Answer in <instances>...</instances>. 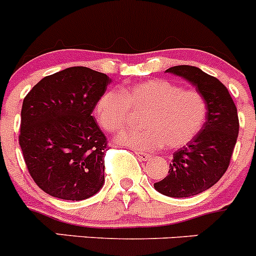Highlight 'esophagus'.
<instances>
[{
	"label": "esophagus",
	"instance_id": "34e87169",
	"mask_svg": "<svg viewBox=\"0 0 256 256\" xmlns=\"http://www.w3.org/2000/svg\"><path fill=\"white\" fill-rule=\"evenodd\" d=\"M136 155L138 156V159L140 162H148L149 159H152V155L146 154V152H136Z\"/></svg>",
	"mask_w": 256,
	"mask_h": 256
}]
</instances>
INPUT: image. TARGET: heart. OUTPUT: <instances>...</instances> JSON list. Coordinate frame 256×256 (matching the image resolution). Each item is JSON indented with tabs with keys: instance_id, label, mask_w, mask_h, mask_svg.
Wrapping results in <instances>:
<instances>
[{
	"instance_id": "heart-1",
	"label": "heart",
	"mask_w": 256,
	"mask_h": 256,
	"mask_svg": "<svg viewBox=\"0 0 256 256\" xmlns=\"http://www.w3.org/2000/svg\"><path fill=\"white\" fill-rule=\"evenodd\" d=\"M129 110L144 112L139 120L144 128L123 130L116 139L139 152H152L164 144L171 149L186 146L201 130L207 114L200 92L160 78L106 92L97 101L94 113L98 124L113 133L124 127Z\"/></svg>"
}]
</instances>
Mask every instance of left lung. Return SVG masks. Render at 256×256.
Returning a JSON list of instances; mask_svg holds the SVG:
<instances>
[{
  "instance_id": "left-lung-1",
  "label": "left lung",
  "mask_w": 256,
  "mask_h": 256,
  "mask_svg": "<svg viewBox=\"0 0 256 256\" xmlns=\"http://www.w3.org/2000/svg\"><path fill=\"white\" fill-rule=\"evenodd\" d=\"M166 72L196 88L206 101L207 114L200 133L174 152L168 176L154 184V188L168 197H191L210 188L224 175L238 138V113L218 78L190 65L172 66Z\"/></svg>"
}]
</instances>
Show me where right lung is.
<instances>
[{"label":"right lung","mask_w":256,"mask_h":256,"mask_svg":"<svg viewBox=\"0 0 256 256\" xmlns=\"http://www.w3.org/2000/svg\"><path fill=\"white\" fill-rule=\"evenodd\" d=\"M110 78L74 66L42 78L23 100L20 146L46 194L81 201L104 184L107 139L92 116Z\"/></svg>","instance_id":"right-lung-1"}]
</instances>
